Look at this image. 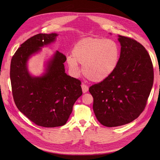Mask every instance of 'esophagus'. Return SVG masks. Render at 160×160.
I'll return each instance as SVG.
<instances>
[{
  "instance_id": "1",
  "label": "esophagus",
  "mask_w": 160,
  "mask_h": 160,
  "mask_svg": "<svg viewBox=\"0 0 160 160\" xmlns=\"http://www.w3.org/2000/svg\"><path fill=\"white\" fill-rule=\"evenodd\" d=\"M82 91L83 93H86V92L88 91L89 90V88H88V86L86 84H84V83H82Z\"/></svg>"
}]
</instances>
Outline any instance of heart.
I'll return each mask as SVG.
<instances>
[{"instance_id": "heart-1", "label": "heart", "mask_w": 160, "mask_h": 160, "mask_svg": "<svg viewBox=\"0 0 160 160\" xmlns=\"http://www.w3.org/2000/svg\"><path fill=\"white\" fill-rule=\"evenodd\" d=\"M120 53L119 44L112 39L87 38L75 43L72 56L67 58V62L75 74L79 73L78 63L82 65L85 77L92 82H100L116 69Z\"/></svg>"}]
</instances>
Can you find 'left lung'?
I'll use <instances>...</instances> for the list:
<instances>
[{"label":"left lung","mask_w":160,"mask_h":160,"mask_svg":"<svg viewBox=\"0 0 160 160\" xmlns=\"http://www.w3.org/2000/svg\"><path fill=\"white\" fill-rule=\"evenodd\" d=\"M121 54L114 72L91 86L93 108L97 120L107 127L128 124L144 110L154 82V69L147 50L139 42L119 35Z\"/></svg>","instance_id":"left-lung-1"}]
</instances>
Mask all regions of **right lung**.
<instances>
[{
	"mask_svg": "<svg viewBox=\"0 0 160 160\" xmlns=\"http://www.w3.org/2000/svg\"><path fill=\"white\" fill-rule=\"evenodd\" d=\"M56 33H38L21 45L13 56L10 80L16 106L32 122L47 128L66 124L77 100L82 95L81 82L65 72L66 56L57 51L47 64L45 73L32 77L27 69L29 58L51 43Z\"/></svg>",
	"mask_w": 160,
	"mask_h": 160,
	"instance_id": "right-lung-1",
	"label": "right lung"
}]
</instances>
